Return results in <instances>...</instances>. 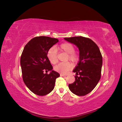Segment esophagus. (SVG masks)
<instances>
[{
	"label": "esophagus",
	"mask_w": 122,
	"mask_h": 122,
	"mask_svg": "<svg viewBox=\"0 0 122 122\" xmlns=\"http://www.w3.org/2000/svg\"><path fill=\"white\" fill-rule=\"evenodd\" d=\"M60 75H61V76H67V75H65V74H61Z\"/></svg>",
	"instance_id": "34e87169"
}]
</instances>
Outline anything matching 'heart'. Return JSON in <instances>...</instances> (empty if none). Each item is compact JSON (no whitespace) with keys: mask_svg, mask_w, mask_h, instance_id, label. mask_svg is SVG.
<instances>
[{"mask_svg":"<svg viewBox=\"0 0 122 122\" xmlns=\"http://www.w3.org/2000/svg\"><path fill=\"white\" fill-rule=\"evenodd\" d=\"M58 49L64 51L67 54L68 56L66 57V61L70 60L74 63H76L78 61L79 56L75 52V47L73 44L70 43H64L61 44L58 47ZM47 57L51 64L53 65L56 64L58 62L57 50L55 47H51L47 52ZM73 67L72 63L69 61L61 62L54 67L55 70L61 73H66Z\"/></svg>","mask_w":122,"mask_h":122,"instance_id":"b5f03b06","label":"heart"}]
</instances>
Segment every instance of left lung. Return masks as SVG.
Instances as JSON below:
<instances>
[{
    "label": "left lung",
    "instance_id": "8db88e82",
    "mask_svg": "<svg viewBox=\"0 0 122 122\" xmlns=\"http://www.w3.org/2000/svg\"><path fill=\"white\" fill-rule=\"evenodd\" d=\"M64 39L74 44L79 50V61L73 71L76 73L75 81L69 84V89L77 96L86 95L93 90L100 79L101 52L97 44L89 38L80 36Z\"/></svg>",
    "mask_w": 122,
    "mask_h": 122
}]
</instances>
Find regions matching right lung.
<instances>
[{
  "mask_svg": "<svg viewBox=\"0 0 122 122\" xmlns=\"http://www.w3.org/2000/svg\"><path fill=\"white\" fill-rule=\"evenodd\" d=\"M58 42L55 38L37 36L24 48L20 58L23 80L29 90L36 95L45 96L50 93L54 87L55 80L60 76L52 70L47 57L48 51ZM48 71L51 72L49 75Z\"/></svg>",
  "mask_w": 122,
  "mask_h": 122,
  "instance_id": "1",
  "label": "right lung"
}]
</instances>
